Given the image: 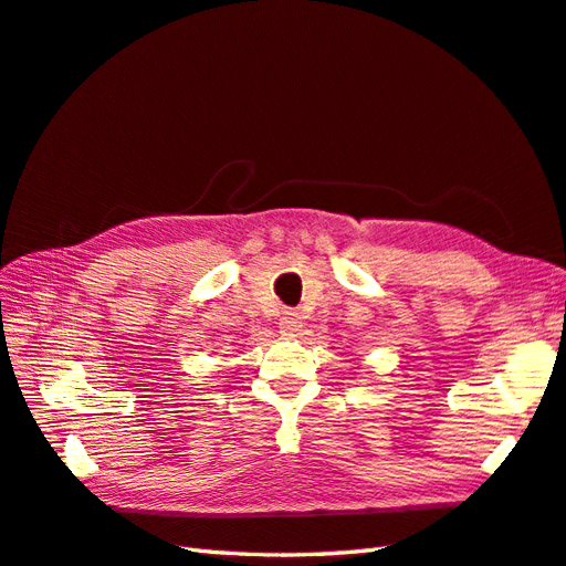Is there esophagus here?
Segmentation results:
<instances>
[{
    "label": "esophagus",
    "mask_w": 566,
    "mask_h": 566,
    "mask_svg": "<svg viewBox=\"0 0 566 566\" xmlns=\"http://www.w3.org/2000/svg\"><path fill=\"white\" fill-rule=\"evenodd\" d=\"M303 323H301V315L296 311H284L280 317V332L286 337H296L301 332Z\"/></svg>",
    "instance_id": "esophagus-1"
}]
</instances>
